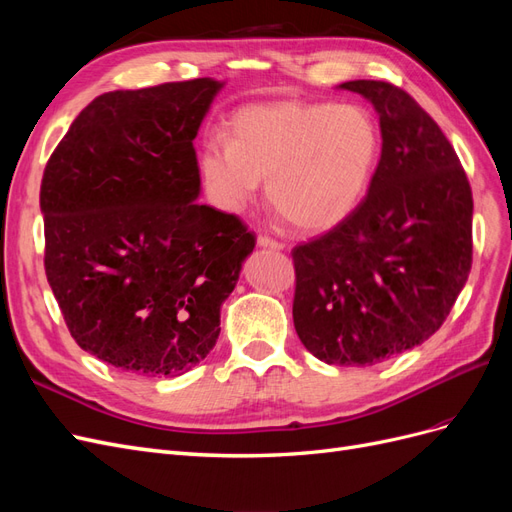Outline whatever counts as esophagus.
Here are the masks:
<instances>
[{"instance_id": "obj_1", "label": "esophagus", "mask_w": 512, "mask_h": 512, "mask_svg": "<svg viewBox=\"0 0 512 512\" xmlns=\"http://www.w3.org/2000/svg\"><path fill=\"white\" fill-rule=\"evenodd\" d=\"M256 243H258L260 247H269V250H284V243L273 239V237H269V235H258Z\"/></svg>"}]
</instances>
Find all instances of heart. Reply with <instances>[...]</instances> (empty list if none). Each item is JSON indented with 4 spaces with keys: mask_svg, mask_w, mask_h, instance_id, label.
<instances>
[{
    "mask_svg": "<svg viewBox=\"0 0 512 512\" xmlns=\"http://www.w3.org/2000/svg\"><path fill=\"white\" fill-rule=\"evenodd\" d=\"M380 136L356 104L271 102L245 106L230 121V141L209 134L200 170L226 209H241L269 179V200L303 232L342 224L374 175Z\"/></svg>",
    "mask_w": 512,
    "mask_h": 512,
    "instance_id": "obj_1",
    "label": "heart"
}]
</instances>
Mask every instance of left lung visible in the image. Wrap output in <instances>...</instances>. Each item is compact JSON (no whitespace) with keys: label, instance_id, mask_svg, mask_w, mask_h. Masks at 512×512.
Here are the masks:
<instances>
[{"label":"left lung","instance_id":"1","mask_svg":"<svg viewBox=\"0 0 512 512\" xmlns=\"http://www.w3.org/2000/svg\"><path fill=\"white\" fill-rule=\"evenodd\" d=\"M339 87L376 106L380 162L365 198L294 245V329L329 365L367 367L436 333L472 269V188L453 145L401 87Z\"/></svg>","mask_w":512,"mask_h":512}]
</instances>
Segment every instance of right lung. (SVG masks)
Instances as JSON below:
<instances>
[{"instance_id": "obj_1", "label": "right lung", "mask_w": 512, "mask_h": 512, "mask_svg": "<svg viewBox=\"0 0 512 512\" xmlns=\"http://www.w3.org/2000/svg\"><path fill=\"white\" fill-rule=\"evenodd\" d=\"M220 83L108 91L72 121L40 185L44 271L74 342L136 376H181L220 335L256 237L196 203L192 141Z\"/></svg>"}]
</instances>
